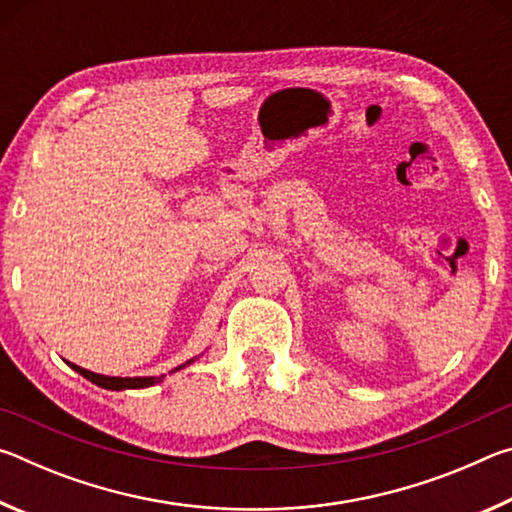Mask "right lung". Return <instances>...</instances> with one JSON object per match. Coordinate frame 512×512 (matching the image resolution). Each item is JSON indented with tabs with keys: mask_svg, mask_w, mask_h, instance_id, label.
Instances as JSON below:
<instances>
[{
	"mask_svg": "<svg viewBox=\"0 0 512 512\" xmlns=\"http://www.w3.org/2000/svg\"><path fill=\"white\" fill-rule=\"evenodd\" d=\"M194 361H196V359H189L187 363H183V366L173 368L171 372L183 370L185 366H189V363H194ZM67 366L74 368V370L79 372V375H83L85 379H90L92 384H97V386H101V388H108V391H128V388H149V386L158 384V381L164 379V375H160V377H108V375H99V372L85 370V368L76 366V363H69V361H67Z\"/></svg>",
	"mask_w": 512,
	"mask_h": 512,
	"instance_id": "obj_1",
	"label": "right lung"
}]
</instances>
